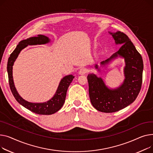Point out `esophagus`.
Instances as JSON below:
<instances>
[{
  "label": "esophagus",
  "mask_w": 153,
  "mask_h": 153,
  "mask_svg": "<svg viewBox=\"0 0 153 153\" xmlns=\"http://www.w3.org/2000/svg\"><path fill=\"white\" fill-rule=\"evenodd\" d=\"M87 71H88V70H87L86 68H81V69L79 70L78 74H79V75H83L86 74L87 73Z\"/></svg>",
  "instance_id": "1"
}]
</instances>
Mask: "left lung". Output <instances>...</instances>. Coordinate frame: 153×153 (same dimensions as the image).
Returning <instances> with one entry per match:
<instances>
[{
  "mask_svg": "<svg viewBox=\"0 0 153 153\" xmlns=\"http://www.w3.org/2000/svg\"><path fill=\"white\" fill-rule=\"evenodd\" d=\"M109 33L115 44L122 46L110 58L101 62L100 65L104 67L117 57L124 59L123 82L118 88L112 89L106 86L102 78L94 74L87 77L92 105L96 110L105 113L119 111L136 100L141 88L143 71L142 57L127 36L120 31ZM95 68L101 71L98 65L96 64Z\"/></svg>",
  "mask_w": 153,
  "mask_h": 153,
  "instance_id": "obj_1",
  "label": "left lung"
}]
</instances>
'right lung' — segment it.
I'll use <instances>...</instances> for the list:
<instances>
[{
	"label": "right lung",
	"instance_id": "right-lung-1",
	"mask_svg": "<svg viewBox=\"0 0 153 153\" xmlns=\"http://www.w3.org/2000/svg\"><path fill=\"white\" fill-rule=\"evenodd\" d=\"M50 41L51 40L48 37L42 34L38 35L37 37H31L23 40L17 45L15 49L8 58L7 62L9 85L15 100L27 109L39 115H51L56 113L62 108L65 102L68 88L75 76L73 75H69L62 78L54 96L47 102L34 103L25 100L17 92L13 82L12 70L15 61L24 48L33 45L46 44Z\"/></svg>",
	"mask_w": 153,
	"mask_h": 153
}]
</instances>
